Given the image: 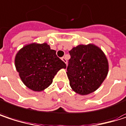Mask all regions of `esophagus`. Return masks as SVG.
I'll return each instance as SVG.
<instances>
[{
    "label": "esophagus",
    "instance_id": "34e87169",
    "mask_svg": "<svg viewBox=\"0 0 126 126\" xmlns=\"http://www.w3.org/2000/svg\"><path fill=\"white\" fill-rule=\"evenodd\" d=\"M61 59H62V61H63V62L65 63V64L67 63V59H66V58H65V57H63Z\"/></svg>",
    "mask_w": 126,
    "mask_h": 126
}]
</instances>
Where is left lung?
I'll list each match as a JSON object with an SVG mask.
<instances>
[{
    "mask_svg": "<svg viewBox=\"0 0 126 126\" xmlns=\"http://www.w3.org/2000/svg\"><path fill=\"white\" fill-rule=\"evenodd\" d=\"M69 54L66 73L71 88L80 95L96 90L108 74L109 65L104 53L93 44H82L74 47Z\"/></svg>",
    "mask_w": 126,
    "mask_h": 126,
    "instance_id": "1",
    "label": "left lung"
}]
</instances>
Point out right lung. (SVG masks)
Here are the masks:
<instances>
[{
    "label": "right lung",
    "mask_w": 126,
    "mask_h": 126,
    "mask_svg": "<svg viewBox=\"0 0 126 126\" xmlns=\"http://www.w3.org/2000/svg\"><path fill=\"white\" fill-rule=\"evenodd\" d=\"M15 66L23 83L38 92L49 87L57 72L66 68L47 43L25 46L16 55Z\"/></svg>",
    "instance_id": "add662e5"
}]
</instances>
